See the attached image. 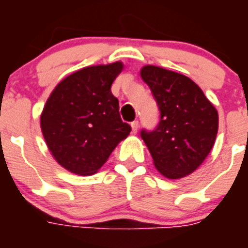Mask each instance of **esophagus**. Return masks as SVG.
Wrapping results in <instances>:
<instances>
[{
	"label": "esophagus",
	"mask_w": 248,
	"mask_h": 248,
	"mask_svg": "<svg viewBox=\"0 0 248 248\" xmlns=\"http://www.w3.org/2000/svg\"><path fill=\"white\" fill-rule=\"evenodd\" d=\"M131 129H133V133H138V129H139V122L138 120H134V122H131Z\"/></svg>",
	"instance_id": "esophagus-1"
}]
</instances>
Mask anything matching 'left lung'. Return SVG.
Wrapping results in <instances>:
<instances>
[{
    "label": "left lung",
    "instance_id": "8db88e82",
    "mask_svg": "<svg viewBox=\"0 0 248 248\" xmlns=\"http://www.w3.org/2000/svg\"><path fill=\"white\" fill-rule=\"evenodd\" d=\"M140 74L160 110L156 128L140 131L155 168L168 179L191 174L214 146L217 110L186 76L154 65L144 67Z\"/></svg>",
    "mask_w": 248,
    "mask_h": 248
}]
</instances>
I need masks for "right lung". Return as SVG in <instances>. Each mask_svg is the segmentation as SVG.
<instances>
[{"label":"right lung","mask_w":248,"mask_h":248,"mask_svg":"<svg viewBox=\"0 0 248 248\" xmlns=\"http://www.w3.org/2000/svg\"><path fill=\"white\" fill-rule=\"evenodd\" d=\"M122 69L120 62L83 68L59 83L46 103L43 137L54 159L71 172H97L130 133L110 89Z\"/></svg>","instance_id":"add662e5"}]
</instances>
